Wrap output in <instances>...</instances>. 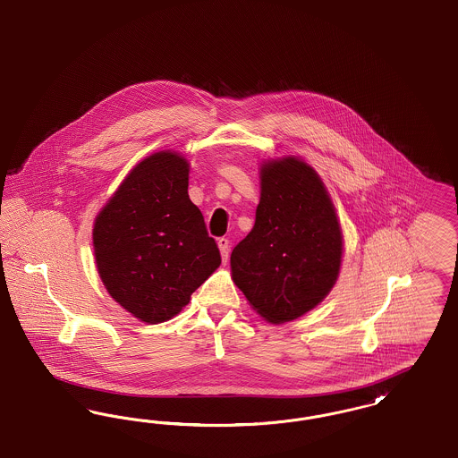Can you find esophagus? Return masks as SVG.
Listing matches in <instances>:
<instances>
[{"label":"esophagus","mask_w":458,"mask_h":458,"mask_svg":"<svg viewBox=\"0 0 458 458\" xmlns=\"http://www.w3.org/2000/svg\"><path fill=\"white\" fill-rule=\"evenodd\" d=\"M217 244H219L220 255H222V261L225 263L227 259H229V250H231V246H229V239L227 238H220L217 241Z\"/></svg>","instance_id":"esophagus-1"}]
</instances>
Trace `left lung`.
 <instances>
[{
    "mask_svg": "<svg viewBox=\"0 0 458 458\" xmlns=\"http://www.w3.org/2000/svg\"><path fill=\"white\" fill-rule=\"evenodd\" d=\"M251 233L231 255L233 280L270 323L318 306L335 285L344 238L318 173L299 157L263 160Z\"/></svg>",
    "mask_w": 458,
    "mask_h": 458,
    "instance_id": "8db88e82",
    "label": "left lung"
}]
</instances>
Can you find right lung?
<instances>
[{
	"label": "right lung",
	"mask_w": 458,
	"mask_h": 458,
	"mask_svg": "<svg viewBox=\"0 0 458 458\" xmlns=\"http://www.w3.org/2000/svg\"><path fill=\"white\" fill-rule=\"evenodd\" d=\"M190 162L160 150L139 162L100 208L98 272L109 296L150 325L176 317L220 265L199 207L188 197Z\"/></svg>",
	"instance_id": "right-lung-1"
}]
</instances>
